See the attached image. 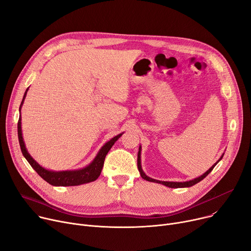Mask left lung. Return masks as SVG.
Listing matches in <instances>:
<instances>
[{"label":"left lung","instance_id":"1","mask_svg":"<svg viewBox=\"0 0 251 251\" xmlns=\"http://www.w3.org/2000/svg\"><path fill=\"white\" fill-rule=\"evenodd\" d=\"M224 153L221 155V157L218 159V161H217L216 163H214L211 168L205 173L203 174L202 176H200L194 179H191V180H187V181H162V180H158V179H154V178H151L145 175V173L143 172L142 168H141V146H139V150H138V154H137V168H138V171L140 173V176L142 178L148 180V181H152V182H157V183H161V185L165 186V187H169V188H173V189H177V188H189V187H192L194 185H196V183H198L199 181H201L202 179H204L212 171L213 169L216 166V164L218 163L222 157H223Z\"/></svg>","mask_w":251,"mask_h":251}]
</instances>
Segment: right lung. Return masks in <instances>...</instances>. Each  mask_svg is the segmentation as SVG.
Masks as SVG:
<instances>
[{
	"mask_svg": "<svg viewBox=\"0 0 251 251\" xmlns=\"http://www.w3.org/2000/svg\"><path fill=\"white\" fill-rule=\"evenodd\" d=\"M29 88L26 90L23 100L20 105V117H19V121H18V138H19V143L21 147V151L24 155V157L27 159V161L30 163V165L34 170L44 180H46L48 183H50L51 186L55 187H71V186H79L82 185V183H88L91 181L96 180L100 175H101V172L103 170L104 166V161L107 153L109 152V150L111 147L114 145V143L118 140L123 133H120L117 136L113 137L110 139L108 142H106L102 148L99 150V152L97 153L96 157L93 159V161L88 164L87 166L79 170H74V171H63V172H54V171H49L47 169H44L43 166H41L36 160H34L25 146L23 136H22V128H21V108L24 103V100L26 97V94L28 92Z\"/></svg>",
	"mask_w": 251,
	"mask_h": 251,
	"instance_id": "add662e5",
	"label": "right lung"
}]
</instances>
